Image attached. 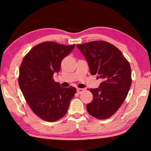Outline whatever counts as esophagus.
I'll use <instances>...</instances> for the list:
<instances>
[{"mask_svg": "<svg viewBox=\"0 0 151 151\" xmlns=\"http://www.w3.org/2000/svg\"><path fill=\"white\" fill-rule=\"evenodd\" d=\"M84 89H82V88H77V92L78 94H81L83 92H84Z\"/></svg>", "mask_w": 151, "mask_h": 151, "instance_id": "esophagus-1", "label": "esophagus"}]
</instances>
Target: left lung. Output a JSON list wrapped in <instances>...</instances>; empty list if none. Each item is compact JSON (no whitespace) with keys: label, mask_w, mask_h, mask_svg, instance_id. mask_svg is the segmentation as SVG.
I'll use <instances>...</instances> for the list:
<instances>
[{"label":"left lung","mask_w":151,"mask_h":151,"mask_svg":"<svg viewBox=\"0 0 151 151\" xmlns=\"http://www.w3.org/2000/svg\"><path fill=\"white\" fill-rule=\"evenodd\" d=\"M77 47L88 62L91 74L102 80L98 88L90 89L93 99L87 104V111L98 119H107L119 109L129 93L132 84L130 63L120 50L104 41L77 45Z\"/></svg>","instance_id":"left-lung-1"}]
</instances>
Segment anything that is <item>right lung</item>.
<instances>
[{
	"label": "right lung",
	"instance_id": "1",
	"mask_svg": "<svg viewBox=\"0 0 151 151\" xmlns=\"http://www.w3.org/2000/svg\"><path fill=\"white\" fill-rule=\"evenodd\" d=\"M75 46L43 42L32 48L21 62L20 89L32 111L45 121L55 122L64 116L76 93L74 87L62 88L53 79L62 60Z\"/></svg>",
	"mask_w": 151,
	"mask_h": 151
}]
</instances>
